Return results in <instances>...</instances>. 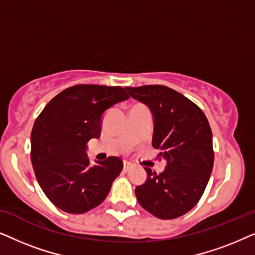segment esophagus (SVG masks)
<instances>
[{"mask_svg": "<svg viewBox=\"0 0 255 255\" xmlns=\"http://www.w3.org/2000/svg\"><path fill=\"white\" fill-rule=\"evenodd\" d=\"M124 170L125 172H128V170H130L131 168H133V163L128 162V161H124Z\"/></svg>", "mask_w": 255, "mask_h": 255, "instance_id": "esophagus-1", "label": "esophagus"}]
</instances>
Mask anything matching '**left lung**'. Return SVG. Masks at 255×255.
<instances>
[{"mask_svg": "<svg viewBox=\"0 0 255 255\" xmlns=\"http://www.w3.org/2000/svg\"><path fill=\"white\" fill-rule=\"evenodd\" d=\"M154 117L152 145L165 159L162 173L145 167L147 180L135 188L139 204L155 217L174 219L190 211L203 195L214 167L212 132L203 111L161 85L125 87Z\"/></svg>", "mask_w": 255, "mask_h": 255, "instance_id": "left-lung-1", "label": "left lung"}]
</instances>
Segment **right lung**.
I'll return each mask as SVG.
<instances>
[{
    "instance_id": "1",
    "label": "right lung",
    "mask_w": 255,
    "mask_h": 255,
    "mask_svg": "<svg viewBox=\"0 0 255 255\" xmlns=\"http://www.w3.org/2000/svg\"><path fill=\"white\" fill-rule=\"evenodd\" d=\"M122 87L76 85L46 104L31 132V161L44 194L69 214H85L109 194L123 169L118 156L90 165L87 142L101 134L107 109L128 99Z\"/></svg>"
}]
</instances>
